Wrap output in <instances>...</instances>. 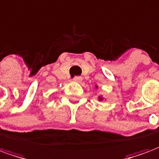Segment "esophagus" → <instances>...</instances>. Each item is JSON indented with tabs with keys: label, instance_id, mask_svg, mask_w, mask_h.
Returning a JSON list of instances; mask_svg holds the SVG:
<instances>
[{
	"label": "esophagus",
	"instance_id": "1",
	"mask_svg": "<svg viewBox=\"0 0 159 159\" xmlns=\"http://www.w3.org/2000/svg\"><path fill=\"white\" fill-rule=\"evenodd\" d=\"M73 80L75 81V82H76V83H81V82H82V80H83V78H82V76H76L74 77Z\"/></svg>",
	"mask_w": 159,
	"mask_h": 159
}]
</instances>
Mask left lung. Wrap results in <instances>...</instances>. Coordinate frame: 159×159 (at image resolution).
<instances>
[{"label": "left lung", "mask_w": 159, "mask_h": 159, "mask_svg": "<svg viewBox=\"0 0 159 159\" xmlns=\"http://www.w3.org/2000/svg\"><path fill=\"white\" fill-rule=\"evenodd\" d=\"M98 99H99V101L103 100V98H102V97H98Z\"/></svg>", "instance_id": "8db88e82"}]
</instances>
